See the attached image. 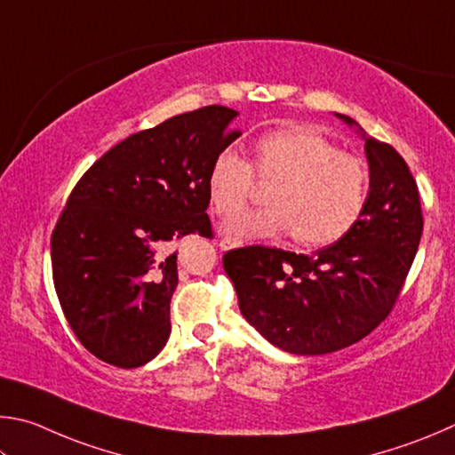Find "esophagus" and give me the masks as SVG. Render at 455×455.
<instances>
[{"mask_svg": "<svg viewBox=\"0 0 455 455\" xmlns=\"http://www.w3.org/2000/svg\"><path fill=\"white\" fill-rule=\"evenodd\" d=\"M237 245H240V242L232 240V237H223V240L220 242L221 250H232V248H237Z\"/></svg>", "mask_w": 455, "mask_h": 455, "instance_id": "1", "label": "esophagus"}]
</instances>
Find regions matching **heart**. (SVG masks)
I'll list each match as a JSON object with an SVG mask.
<instances>
[{
	"mask_svg": "<svg viewBox=\"0 0 455 455\" xmlns=\"http://www.w3.org/2000/svg\"><path fill=\"white\" fill-rule=\"evenodd\" d=\"M256 175L261 183H272L267 207L235 213L223 226L240 242L293 234L307 248L336 243L355 226L368 199L370 173L362 159L338 151L328 138L304 125L261 135L253 143V167L235 151H221L207 175L213 212L240 210L253 196Z\"/></svg>",
	"mask_w": 455,
	"mask_h": 455,
	"instance_id": "obj_1",
	"label": "heart"
}]
</instances>
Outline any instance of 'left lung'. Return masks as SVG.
<instances>
[{
    "instance_id": "8db88e82",
    "label": "left lung",
    "mask_w": 455,
    "mask_h": 455,
    "mask_svg": "<svg viewBox=\"0 0 455 455\" xmlns=\"http://www.w3.org/2000/svg\"><path fill=\"white\" fill-rule=\"evenodd\" d=\"M357 130L365 140L370 191L341 240L314 256L266 245L223 256L242 315L283 352L331 354L368 336L392 312L418 253L424 232L418 183L389 143Z\"/></svg>"
}]
</instances>
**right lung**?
Here are the masks:
<instances>
[{
	"label": "right lung",
	"instance_id": "1",
	"mask_svg": "<svg viewBox=\"0 0 455 455\" xmlns=\"http://www.w3.org/2000/svg\"><path fill=\"white\" fill-rule=\"evenodd\" d=\"M235 109L173 116L106 151L71 191L52 234V269L63 315L87 352L130 370L170 338L178 251L188 234L212 235L207 175L240 138Z\"/></svg>",
	"mask_w": 455,
	"mask_h": 455
}]
</instances>
